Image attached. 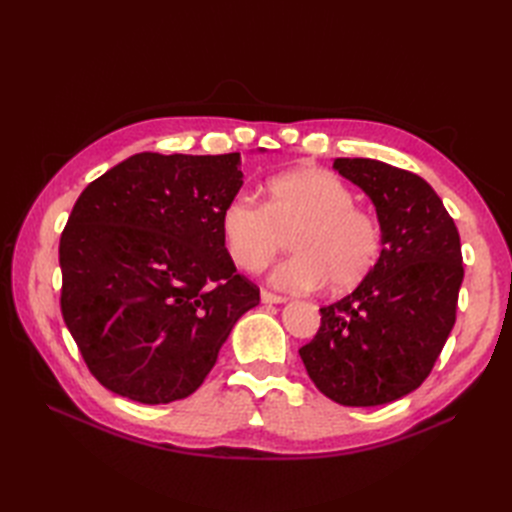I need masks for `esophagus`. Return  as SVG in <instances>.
Returning a JSON list of instances; mask_svg holds the SVG:
<instances>
[{
  "label": "esophagus",
  "instance_id": "1",
  "mask_svg": "<svg viewBox=\"0 0 512 512\" xmlns=\"http://www.w3.org/2000/svg\"><path fill=\"white\" fill-rule=\"evenodd\" d=\"M260 301H262V303H269V305H282V303H286L288 299L282 297V294H273V292H269V290H262V292H260Z\"/></svg>",
  "mask_w": 512,
  "mask_h": 512
}]
</instances>
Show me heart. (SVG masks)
<instances>
[{
    "instance_id": "obj_1",
    "label": "heart",
    "mask_w": 512,
    "mask_h": 512,
    "mask_svg": "<svg viewBox=\"0 0 512 512\" xmlns=\"http://www.w3.org/2000/svg\"><path fill=\"white\" fill-rule=\"evenodd\" d=\"M265 207L252 196H232L222 211V237L235 265L258 273L290 239L292 258L271 273L284 290L346 292L374 273L382 228L374 213L354 205L348 185L322 168H297L273 177Z\"/></svg>"
}]
</instances>
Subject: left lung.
Here are the masks:
<instances>
[{"label":"left lung","mask_w":512,"mask_h":512,"mask_svg":"<svg viewBox=\"0 0 512 512\" xmlns=\"http://www.w3.org/2000/svg\"><path fill=\"white\" fill-rule=\"evenodd\" d=\"M333 168L374 203L382 254L363 284L320 309V329L299 354L337 404H391L423 384L455 324L459 232L418 175L369 158H337Z\"/></svg>","instance_id":"obj_1"}]
</instances>
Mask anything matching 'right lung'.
<instances>
[{"label":"right lung","instance_id":"add662e5","mask_svg":"<svg viewBox=\"0 0 512 512\" xmlns=\"http://www.w3.org/2000/svg\"><path fill=\"white\" fill-rule=\"evenodd\" d=\"M241 185L239 153H136L76 200L59 241L61 314L108 391L149 406L192 395L260 303L222 237Z\"/></svg>","mask_w":512,"mask_h":512}]
</instances>
